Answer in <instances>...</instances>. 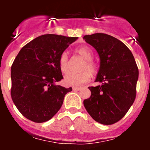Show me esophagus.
Here are the masks:
<instances>
[{
	"label": "esophagus",
	"mask_w": 150,
	"mask_h": 150,
	"mask_svg": "<svg viewBox=\"0 0 150 150\" xmlns=\"http://www.w3.org/2000/svg\"><path fill=\"white\" fill-rule=\"evenodd\" d=\"M72 89L74 90V91H79V90L80 89V88H79V87H73Z\"/></svg>",
	"instance_id": "esophagus-1"
}]
</instances>
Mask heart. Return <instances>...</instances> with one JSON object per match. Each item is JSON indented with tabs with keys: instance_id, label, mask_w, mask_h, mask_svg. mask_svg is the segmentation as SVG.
<instances>
[{
	"instance_id": "heart-1",
	"label": "heart",
	"mask_w": 150,
	"mask_h": 150,
	"mask_svg": "<svg viewBox=\"0 0 150 150\" xmlns=\"http://www.w3.org/2000/svg\"><path fill=\"white\" fill-rule=\"evenodd\" d=\"M76 53L79 54L82 58L86 60V63L82 67V71H85L79 74L69 73L64 77V83L69 86H79L84 83H87L90 79L89 72L94 74L96 73L97 67L91 59L93 58V54L91 50L88 46H80L75 50ZM59 67L62 73H67L69 71V60L67 52H63L59 57Z\"/></svg>"
}]
</instances>
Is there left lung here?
<instances>
[{
  "instance_id": "1",
  "label": "left lung",
  "mask_w": 150,
  "mask_h": 150,
  "mask_svg": "<svg viewBox=\"0 0 150 150\" xmlns=\"http://www.w3.org/2000/svg\"><path fill=\"white\" fill-rule=\"evenodd\" d=\"M100 58L95 82L101 85L88 87L91 96L83 104L94 120L103 125L120 121L132 107L136 97L138 68L126 45L102 33L85 35Z\"/></svg>"
}]
</instances>
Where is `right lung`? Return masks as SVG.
<instances>
[{
  "mask_svg": "<svg viewBox=\"0 0 150 150\" xmlns=\"http://www.w3.org/2000/svg\"><path fill=\"white\" fill-rule=\"evenodd\" d=\"M76 37L44 34L24 46L11 67V97L28 120L48 121L60 110L72 88L56 85L63 79L59 57Z\"/></svg>",
  "mask_w": 150,
  "mask_h": 150,
  "instance_id": "1",
  "label": "right lung"
}]
</instances>
